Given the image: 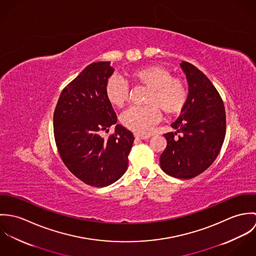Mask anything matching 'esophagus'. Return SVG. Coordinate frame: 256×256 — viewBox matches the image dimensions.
Masks as SVG:
<instances>
[{
  "instance_id": "esophagus-1",
  "label": "esophagus",
  "mask_w": 256,
  "mask_h": 256,
  "mask_svg": "<svg viewBox=\"0 0 256 256\" xmlns=\"http://www.w3.org/2000/svg\"><path fill=\"white\" fill-rule=\"evenodd\" d=\"M150 138V136L148 135H136L135 136V139L136 140H146V139H148Z\"/></svg>"
}]
</instances>
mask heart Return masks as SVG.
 Returning a JSON list of instances; mask_svg holds the SVG:
<instances>
[{
    "mask_svg": "<svg viewBox=\"0 0 256 256\" xmlns=\"http://www.w3.org/2000/svg\"><path fill=\"white\" fill-rule=\"evenodd\" d=\"M130 78L148 88L145 98V106H133L121 116L122 124L139 135H148L160 120L162 110L166 114H178L185 108L189 92L185 82L160 66H148L131 72ZM104 94L112 106L122 108L128 100L129 88L127 84L111 76L106 82Z\"/></svg>",
    "mask_w": 256,
    "mask_h": 256,
    "instance_id": "heart-1",
    "label": "heart"
}]
</instances>
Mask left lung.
Returning a JSON list of instances; mask_svg holds the SVG:
<instances>
[{"label":"left lung","mask_w":256,"mask_h":256,"mask_svg":"<svg viewBox=\"0 0 256 256\" xmlns=\"http://www.w3.org/2000/svg\"><path fill=\"white\" fill-rule=\"evenodd\" d=\"M189 86V96L182 114L172 124L176 132L164 134L168 141L160 158L168 176L193 178L216 160L226 136L222 100L211 80L192 64H180Z\"/></svg>","instance_id":"1"}]
</instances>
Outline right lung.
<instances>
[{
	"mask_svg": "<svg viewBox=\"0 0 256 256\" xmlns=\"http://www.w3.org/2000/svg\"><path fill=\"white\" fill-rule=\"evenodd\" d=\"M114 72L110 62L86 66L62 90L53 115L58 152L67 168L82 182L104 187L118 180L128 168L134 142L120 124L108 139L100 137L117 122L104 88Z\"/></svg>",
	"mask_w": 256,
	"mask_h": 256,
	"instance_id": "1",
	"label": "right lung"
}]
</instances>
